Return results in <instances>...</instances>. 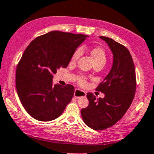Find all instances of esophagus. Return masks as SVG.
<instances>
[{
  "instance_id": "1",
  "label": "esophagus",
  "mask_w": 154,
  "mask_h": 154,
  "mask_svg": "<svg viewBox=\"0 0 154 154\" xmlns=\"http://www.w3.org/2000/svg\"><path fill=\"white\" fill-rule=\"evenodd\" d=\"M74 96L77 99L80 97H85L86 96V93L85 91H83L77 89H77H75V91H74Z\"/></svg>"
}]
</instances>
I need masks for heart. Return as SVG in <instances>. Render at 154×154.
I'll return each instance as SVG.
<instances>
[{
    "label": "heart",
    "instance_id": "b5f03b06",
    "mask_svg": "<svg viewBox=\"0 0 154 154\" xmlns=\"http://www.w3.org/2000/svg\"><path fill=\"white\" fill-rule=\"evenodd\" d=\"M82 51H83V48L81 47L77 48L73 53L71 61L72 63H74L78 60L79 58L82 54ZM91 54L92 57L94 60L95 64H102L103 66L106 64L107 61V55L104 48L100 47V46H97V47L93 48L91 50ZM78 82L82 85H85L86 83V79L84 76H80L78 77Z\"/></svg>",
    "mask_w": 154,
    "mask_h": 154
}]
</instances>
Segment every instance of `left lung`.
I'll list each match as a JSON object with an SVG mask.
<instances>
[{
    "label": "left lung",
    "instance_id": "1",
    "mask_svg": "<svg viewBox=\"0 0 154 154\" xmlns=\"http://www.w3.org/2000/svg\"><path fill=\"white\" fill-rule=\"evenodd\" d=\"M100 38L108 43L114 54L111 70L96 88L105 94V97L97 99L88 93L89 104L81 110L84 122L97 131L108 128L122 119L131 105L137 87L135 68L128 49L110 38Z\"/></svg>",
    "mask_w": 154,
    "mask_h": 154
}]
</instances>
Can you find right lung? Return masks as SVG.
Listing matches in <instances>:
<instances>
[{
  "instance_id": "obj_1",
  "label": "right lung",
  "mask_w": 154,
  "mask_h": 154,
  "mask_svg": "<svg viewBox=\"0 0 154 154\" xmlns=\"http://www.w3.org/2000/svg\"><path fill=\"white\" fill-rule=\"evenodd\" d=\"M87 35L52 31L37 37L17 63L16 89L23 106L39 121L60 116L74 96V87L53 85V75L67 67L73 53Z\"/></svg>"
}]
</instances>
